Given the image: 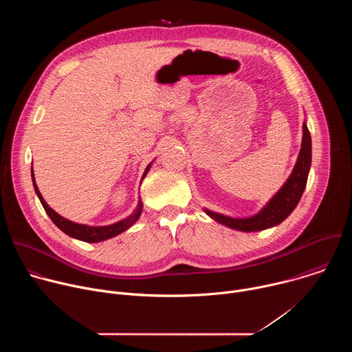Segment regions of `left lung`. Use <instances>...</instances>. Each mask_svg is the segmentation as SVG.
<instances>
[{"label":"left lung","mask_w":352,"mask_h":352,"mask_svg":"<svg viewBox=\"0 0 352 352\" xmlns=\"http://www.w3.org/2000/svg\"><path fill=\"white\" fill-rule=\"evenodd\" d=\"M311 164H312V139L305 121L302 125V143H300L299 155L291 175L284 182V185L278 189V192L256 214L249 216V217H230L209 209H205V213L209 217H212L214 221L226 227H230L232 230H238L243 232L262 231L266 228L276 227L280 223H283L296 208L300 196H302L305 190Z\"/></svg>","instance_id":"left-lung-1"}]
</instances>
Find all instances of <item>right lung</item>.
Here are the masks:
<instances>
[{"label": "right lung", "instance_id": "right-lung-1", "mask_svg": "<svg viewBox=\"0 0 352 352\" xmlns=\"http://www.w3.org/2000/svg\"><path fill=\"white\" fill-rule=\"evenodd\" d=\"M153 162L148 163L143 175H142V179L146 177V174L148 173L150 167H152ZM32 181H33V188H34V192L36 195L38 196L40 199V204L43 205L45 213L48 214V217L53 220V223L63 231L65 232L67 235L75 238V239H79V241H83V242H90V243H94V242H102V241H106V239H110L113 236H117L120 235L121 232L126 231L128 228H131L136 221L140 217L142 214V210H143V204L142 200L139 197V202H138V206L136 209L132 212V214H129L128 217L117 221V223H113L110 226H87V224H79V223H74L63 216H60L56 210H53L52 208H50L47 205V202L44 200V197L41 196L37 185H36V179H34V173H33V167H32Z\"/></svg>", "mask_w": 352, "mask_h": 352}]
</instances>
